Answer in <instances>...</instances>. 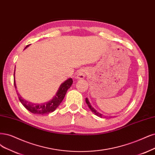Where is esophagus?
I'll return each instance as SVG.
<instances>
[{"label": "esophagus", "instance_id": "esophagus-1", "mask_svg": "<svg viewBox=\"0 0 155 155\" xmlns=\"http://www.w3.org/2000/svg\"><path fill=\"white\" fill-rule=\"evenodd\" d=\"M87 74V71H85L84 70H82L80 71L77 74V78L78 79H82L84 78Z\"/></svg>", "mask_w": 155, "mask_h": 155}]
</instances>
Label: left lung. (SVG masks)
I'll return each instance as SVG.
<instances>
[{"instance_id":"8db88e82","label":"left lung","mask_w":155,"mask_h":155,"mask_svg":"<svg viewBox=\"0 0 155 155\" xmlns=\"http://www.w3.org/2000/svg\"><path fill=\"white\" fill-rule=\"evenodd\" d=\"M85 102H86V104H87V105H88L89 108L90 109H91V110L92 111V112H93L94 114H95V115L98 116H99V117H102L103 116H103V115H101V114H100L99 112H97V111H96V110L94 109V108H93L92 106H91V105L90 104V103H89V100H88L87 98H85Z\"/></svg>"}]
</instances>
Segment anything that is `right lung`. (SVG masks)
I'll return each instance as SVG.
<instances>
[{
  "label": "right lung",
  "mask_w": 155,
  "mask_h": 155,
  "mask_svg": "<svg viewBox=\"0 0 155 155\" xmlns=\"http://www.w3.org/2000/svg\"><path fill=\"white\" fill-rule=\"evenodd\" d=\"M28 45H27L25 48L28 47ZM72 84H73L72 78H68L67 81H66L64 83H62L58 91H57L55 96L54 97L52 100L47 103H44V104H32V103L23 99L22 97H21L20 95L18 94V93H17V95L18 96L19 100L21 103V104L24 105L28 111H30L31 112L34 114H40V115L48 114L50 112H54L56 108L59 107V105H60L63 99H64L68 89L71 86ZM14 85H15V88L16 89L15 79H14Z\"/></svg>",
  "instance_id": "right-lung-1"
}]
</instances>
